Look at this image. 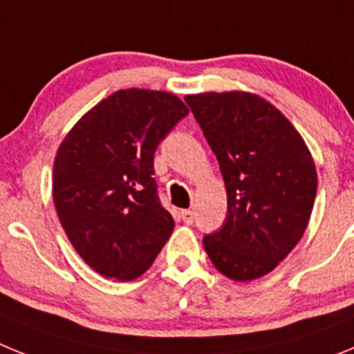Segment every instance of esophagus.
<instances>
[{"mask_svg":"<svg viewBox=\"0 0 354 354\" xmlns=\"http://www.w3.org/2000/svg\"><path fill=\"white\" fill-rule=\"evenodd\" d=\"M180 216H183L184 223L192 225L193 220H195V211H192V209H184V211L180 212Z\"/></svg>","mask_w":354,"mask_h":354,"instance_id":"obj_1","label":"esophagus"}]
</instances>
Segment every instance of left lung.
<instances>
[{
  "label": "left lung",
  "instance_id": "left-lung-1",
  "mask_svg": "<svg viewBox=\"0 0 354 354\" xmlns=\"http://www.w3.org/2000/svg\"><path fill=\"white\" fill-rule=\"evenodd\" d=\"M184 101L216 154L227 216L204 248L225 277L248 282L273 271L305 232L317 174L299 133L274 106L245 92Z\"/></svg>",
  "mask_w": 354,
  "mask_h": 354
}]
</instances>
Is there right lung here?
Returning a JSON list of instances; mask_svg holds the SVG:
<instances>
[{
  "label": "right lung",
  "instance_id": "1",
  "mask_svg": "<svg viewBox=\"0 0 354 354\" xmlns=\"http://www.w3.org/2000/svg\"><path fill=\"white\" fill-rule=\"evenodd\" d=\"M189 113L174 93L120 90L84 115L62 142L53 198L72 246L106 278L149 270L174 230L154 179V154Z\"/></svg>",
  "mask_w": 354,
  "mask_h": 354
}]
</instances>
